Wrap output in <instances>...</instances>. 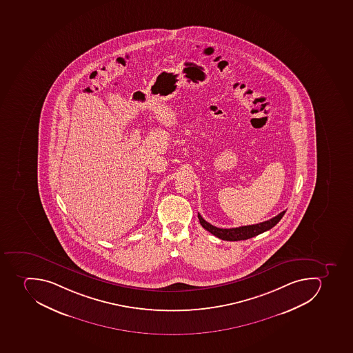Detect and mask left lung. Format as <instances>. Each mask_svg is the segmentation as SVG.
Listing matches in <instances>:
<instances>
[{
    "label": "left lung",
    "mask_w": 353,
    "mask_h": 353,
    "mask_svg": "<svg viewBox=\"0 0 353 353\" xmlns=\"http://www.w3.org/2000/svg\"><path fill=\"white\" fill-rule=\"evenodd\" d=\"M285 212L286 211H283L281 214L274 216L272 219L264 221V223H257V225H243V227H238V228L230 229L214 227V225L207 223L200 214H198V218L202 227L214 234V236H216V237L223 240H228V241H238V240H246L249 239V238L255 237V236H258V234H263L265 231L273 228L274 225L279 223V220L283 218Z\"/></svg>",
    "instance_id": "obj_1"
}]
</instances>
